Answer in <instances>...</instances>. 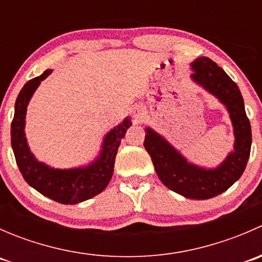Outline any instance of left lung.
<instances>
[{
	"instance_id": "obj_1",
	"label": "left lung",
	"mask_w": 262,
	"mask_h": 262,
	"mask_svg": "<svg viewBox=\"0 0 262 262\" xmlns=\"http://www.w3.org/2000/svg\"><path fill=\"white\" fill-rule=\"evenodd\" d=\"M192 80L218 97L228 109L234 128V150L214 170L187 162L172 146L152 129H146L144 148L152 158L158 178L165 186L190 199L204 200L231 187L244 173L251 152V125L245 112L242 95L236 82L207 57L191 63Z\"/></svg>"
}]
</instances>
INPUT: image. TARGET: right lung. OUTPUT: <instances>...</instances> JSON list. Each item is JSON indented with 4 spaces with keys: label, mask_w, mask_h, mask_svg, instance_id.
<instances>
[{
    "label": "right lung",
    "mask_w": 262,
    "mask_h": 262,
    "mask_svg": "<svg viewBox=\"0 0 262 262\" xmlns=\"http://www.w3.org/2000/svg\"><path fill=\"white\" fill-rule=\"evenodd\" d=\"M52 71L47 70L39 77L28 81L18 94L15 104V115L11 123V144L18 170L30 186L40 194L60 204H77L100 194L113 176L115 156L121 138L132 125L128 118L110 130L104 139L100 157L89 167L73 170H54L38 162L26 143L25 115L28 102L40 81L48 77Z\"/></svg>",
    "instance_id": "obj_1"
}]
</instances>
